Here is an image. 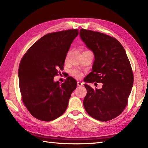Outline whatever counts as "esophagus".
<instances>
[{"label":"esophagus","instance_id":"1","mask_svg":"<svg viewBox=\"0 0 148 148\" xmlns=\"http://www.w3.org/2000/svg\"><path fill=\"white\" fill-rule=\"evenodd\" d=\"M83 85V83L80 82V81H78V82H77V86H81Z\"/></svg>","mask_w":148,"mask_h":148}]
</instances>
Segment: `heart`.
Here are the masks:
<instances>
[{"label":"heart","instance_id":"obj_1","mask_svg":"<svg viewBox=\"0 0 148 148\" xmlns=\"http://www.w3.org/2000/svg\"><path fill=\"white\" fill-rule=\"evenodd\" d=\"M72 74H73L74 76H76V77H78V78H79L82 76V74H81V72L77 70H74L72 71Z\"/></svg>","mask_w":148,"mask_h":148}]
</instances>
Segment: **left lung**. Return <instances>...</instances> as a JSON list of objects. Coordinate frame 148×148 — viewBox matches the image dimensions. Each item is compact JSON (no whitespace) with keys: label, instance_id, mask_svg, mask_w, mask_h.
Wrapping results in <instances>:
<instances>
[{"label":"left lung","instance_id":"8db88e82","mask_svg":"<svg viewBox=\"0 0 148 148\" xmlns=\"http://www.w3.org/2000/svg\"><path fill=\"white\" fill-rule=\"evenodd\" d=\"M79 35L95 56L92 72L85 77V82L103 83L102 88L95 90L84 84L87 90L84 108L97 120H111L127 105L134 83L130 61L121 44L114 37L83 29Z\"/></svg>","mask_w":148,"mask_h":148}]
</instances>
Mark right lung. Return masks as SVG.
Here are the masks:
<instances>
[{
    "label": "right lung",
    "instance_id": "obj_1",
    "mask_svg": "<svg viewBox=\"0 0 148 148\" xmlns=\"http://www.w3.org/2000/svg\"><path fill=\"white\" fill-rule=\"evenodd\" d=\"M77 29L49 33L28 49L18 69L21 99L28 111L41 121H50L65 112L77 81L68 77L60 84L53 78L64 69L71 45Z\"/></svg>",
    "mask_w": 148,
    "mask_h": 148
}]
</instances>
